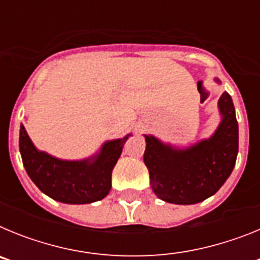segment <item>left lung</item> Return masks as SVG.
Returning a JSON list of instances; mask_svg holds the SVG:
<instances>
[{
	"instance_id": "obj_1",
	"label": "left lung",
	"mask_w": 260,
	"mask_h": 260,
	"mask_svg": "<svg viewBox=\"0 0 260 260\" xmlns=\"http://www.w3.org/2000/svg\"><path fill=\"white\" fill-rule=\"evenodd\" d=\"M216 83H221L215 78ZM219 126L207 139L185 148L144 135V164L152 191L173 204H195L212 197L228 180L238 153V123L228 92L219 99Z\"/></svg>"
}]
</instances>
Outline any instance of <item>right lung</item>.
I'll use <instances>...</instances> for the list:
<instances>
[{
  "instance_id": "obj_1",
  "label": "right lung",
  "mask_w": 260,
  "mask_h": 260,
  "mask_svg": "<svg viewBox=\"0 0 260 260\" xmlns=\"http://www.w3.org/2000/svg\"><path fill=\"white\" fill-rule=\"evenodd\" d=\"M130 135L105 142L91 157L62 160L39 151L20 125L19 151L27 174L44 194L61 203L87 204L109 194L112 171Z\"/></svg>"
}]
</instances>
